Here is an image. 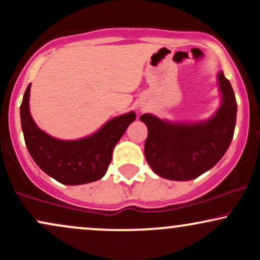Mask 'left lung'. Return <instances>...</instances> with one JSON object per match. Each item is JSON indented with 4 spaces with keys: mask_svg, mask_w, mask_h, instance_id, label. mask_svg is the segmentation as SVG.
<instances>
[{
    "mask_svg": "<svg viewBox=\"0 0 260 260\" xmlns=\"http://www.w3.org/2000/svg\"><path fill=\"white\" fill-rule=\"evenodd\" d=\"M219 85L222 104L207 122L170 123L149 113L140 116L148 127L145 159L155 174L172 181H189L214 168L223 156L234 137L237 103L222 71Z\"/></svg>",
    "mask_w": 260,
    "mask_h": 260,
    "instance_id": "1",
    "label": "left lung"
}]
</instances>
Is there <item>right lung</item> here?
Returning a JSON list of instances; mask_svg holds the SVG:
<instances>
[{"label":"right lung","mask_w":260,"mask_h":260,"mask_svg":"<svg viewBox=\"0 0 260 260\" xmlns=\"http://www.w3.org/2000/svg\"><path fill=\"white\" fill-rule=\"evenodd\" d=\"M28 85L20 105V122L29 154L45 174L62 184L76 186L100 180L106 174L112 159V150L136 120V113L112 118L86 138L78 140H58L39 129L29 112Z\"/></svg>","instance_id":"obj_1"}]
</instances>
